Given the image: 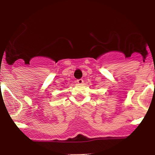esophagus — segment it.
Here are the masks:
<instances>
[{"label":"esophagus","instance_id":"34e87169","mask_svg":"<svg viewBox=\"0 0 155 155\" xmlns=\"http://www.w3.org/2000/svg\"><path fill=\"white\" fill-rule=\"evenodd\" d=\"M77 83L79 84H83V82H84V81H83V79H78L77 81Z\"/></svg>","mask_w":155,"mask_h":155}]
</instances>
